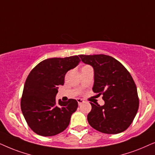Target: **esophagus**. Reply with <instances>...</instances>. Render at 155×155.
<instances>
[{"instance_id":"34e87169","label":"esophagus","mask_w":155,"mask_h":155,"mask_svg":"<svg viewBox=\"0 0 155 155\" xmlns=\"http://www.w3.org/2000/svg\"><path fill=\"white\" fill-rule=\"evenodd\" d=\"M77 102H78V104H79V106H81V105L83 104L84 101V100H82V99H81V98H78Z\"/></svg>"}]
</instances>
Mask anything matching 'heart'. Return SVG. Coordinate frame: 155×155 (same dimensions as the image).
Instances as JSON below:
<instances>
[{"mask_svg": "<svg viewBox=\"0 0 155 155\" xmlns=\"http://www.w3.org/2000/svg\"><path fill=\"white\" fill-rule=\"evenodd\" d=\"M85 67H87V66H85Z\"/></svg>", "mask_w": 155, "mask_h": 155, "instance_id": "obj_1", "label": "heart"}]
</instances>
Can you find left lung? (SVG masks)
I'll use <instances>...</instances> for the list:
<instances>
[{
    "label": "left lung",
    "instance_id": "8db88e82",
    "mask_svg": "<svg viewBox=\"0 0 155 155\" xmlns=\"http://www.w3.org/2000/svg\"><path fill=\"white\" fill-rule=\"evenodd\" d=\"M84 64L94 68L93 91L102 95L104 106L91 105L87 120L101 133L117 134L128 127L139 108L137 87L129 71L120 61L105 54L79 55Z\"/></svg>",
    "mask_w": 155,
    "mask_h": 155
}]
</instances>
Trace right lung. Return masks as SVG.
<instances>
[{
    "label": "right lung",
    "mask_w": 155,
    "mask_h": 155,
    "mask_svg": "<svg viewBox=\"0 0 155 155\" xmlns=\"http://www.w3.org/2000/svg\"><path fill=\"white\" fill-rule=\"evenodd\" d=\"M78 56L50 58L39 63L25 83L21 110L29 127L38 135L53 136L68 127L78 108L75 99L56 101L59 86L64 85L66 74L79 64Z\"/></svg>",
    "instance_id": "1"
}]
</instances>
